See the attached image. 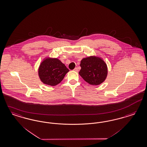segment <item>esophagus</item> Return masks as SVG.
Segmentation results:
<instances>
[{
  "instance_id": "1",
  "label": "esophagus",
  "mask_w": 147,
  "mask_h": 147,
  "mask_svg": "<svg viewBox=\"0 0 147 147\" xmlns=\"http://www.w3.org/2000/svg\"><path fill=\"white\" fill-rule=\"evenodd\" d=\"M74 71H76V72H78V68H77V67H76V68H75V69H74Z\"/></svg>"
}]
</instances>
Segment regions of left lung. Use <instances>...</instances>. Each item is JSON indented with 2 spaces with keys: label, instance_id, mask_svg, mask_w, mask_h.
Instances as JSON below:
<instances>
[{
  "label": "left lung",
  "instance_id": "obj_1",
  "mask_svg": "<svg viewBox=\"0 0 147 147\" xmlns=\"http://www.w3.org/2000/svg\"><path fill=\"white\" fill-rule=\"evenodd\" d=\"M80 66L81 69L78 74L91 85H99L106 79L107 66L101 57L92 55L83 58Z\"/></svg>",
  "mask_w": 147,
  "mask_h": 147
}]
</instances>
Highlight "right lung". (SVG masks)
I'll list each match as a JSON object with an SVG mask.
<instances>
[{"label":"right lung","instance_id":"1","mask_svg":"<svg viewBox=\"0 0 147 147\" xmlns=\"http://www.w3.org/2000/svg\"><path fill=\"white\" fill-rule=\"evenodd\" d=\"M69 70L59 59L47 57L38 67V75L45 84L55 86L64 79Z\"/></svg>","mask_w":147,"mask_h":147}]
</instances>
